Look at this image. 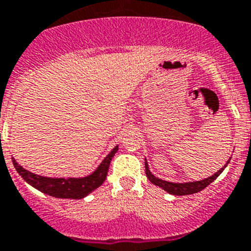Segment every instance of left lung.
<instances>
[{
    "label": "left lung",
    "instance_id": "1",
    "mask_svg": "<svg viewBox=\"0 0 251 251\" xmlns=\"http://www.w3.org/2000/svg\"><path fill=\"white\" fill-rule=\"evenodd\" d=\"M231 159H228V161L226 163L225 167H222L219 169L218 172H215L214 175L210 176L208 178H204L201 181H194V182H169V181H164V179H161V178L155 177L152 173L150 172V168H149L148 161L145 160V168H146V176H148L149 181L151 183H154L155 186H159L160 188H163L164 191H167L168 194H171V195H176V196H183V195H192V194H196V192L201 191L204 190L206 186H209L212 183L214 179H217L221 173L225 171V168L227 167V164L229 163Z\"/></svg>",
    "mask_w": 251,
    "mask_h": 251
}]
</instances>
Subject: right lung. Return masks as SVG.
<instances>
[{
  "label": "right lung",
  "mask_w": 251,
  "mask_h": 251,
  "mask_svg": "<svg viewBox=\"0 0 251 251\" xmlns=\"http://www.w3.org/2000/svg\"><path fill=\"white\" fill-rule=\"evenodd\" d=\"M117 151L118 146H115L101 161L100 165L91 175L86 176V177H45V176H39L26 171L25 168H23L14 158H12V164L15 167L16 172L22 176L23 179L34 188H37L38 191L43 192L46 195L53 196V198L79 200V199H83L87 195H90L91 192L95 191L96 188L102 185L107 176L111 159Z\"/></svg>",
  "instance_id": "obj_1"
}]
</instances>
